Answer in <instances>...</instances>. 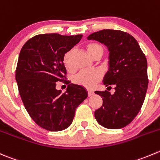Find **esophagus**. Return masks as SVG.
<instances>
[{"instance_id":"34e87169","label":"esophagus","mask_w":160,"mask_h":160,"mask_svg":"<svg viewBox=\"0 0 160 160\" xmlns=\"http://www.w3.org/2000/svg\"><path fill=\"white\" fill-rule=\"evenodd\" d=\"M88 96H89V97H90V96H92L93 94H94V91H90V90H89V91H88Z\"/></svg>"}]
</instances>
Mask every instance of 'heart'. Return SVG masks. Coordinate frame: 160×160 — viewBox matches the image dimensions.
Returning <instances> with one entry per match:
<instances>
[{"instance_id":"heart-1","label":"heart","mask_w":160,"mask_h":160,"mask_svg":"<svg viewBox=\"0 0 160 160\" xmlns=\"http://www.w3.org/2000/svg\"><path fill=\"white\" fill-rule=\"evenodd\" d=\"M87 49L92 58L98 55H102L104 52V47L102 44L98 42H91L87 45ZM63 64L66 69L70 72L74 70V66L71 62V52H66L63 56ZM102 75L98 71H81L72 78L74 83L86 88H92L94 85L100 81Z\"/></svg>"}]
</instances>
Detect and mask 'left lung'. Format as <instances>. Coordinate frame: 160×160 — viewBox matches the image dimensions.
<instances>
[{"label":"left lung","mask_w":160,"mask_h":160,"mask_svg":"<svg viewBox=\"0 0 160 160\" xmlns=\"http://www.w3.org/2000/svg\"><path fill=\"white\" fill-rule=\"evenodd\" d=\"M88 40L104 44L109 52V69L103 83L115 92L96 91L103 104L94 112L98 123L108 129H120L129 124L140 111L148 88L147 59L134 37L126 32L102 29Z\"/></svg>","instance_id":"1"}]
</instances>
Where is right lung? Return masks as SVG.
I'll use <instances>...</instances> for the list:
<instances>
[{
    "mask_svg": "<svg viewBox=\"0 0 160 160\" xmlns=\"http://www.w3.org/2000/svg\"><path fill=\"white\" fill-rule=\"evenodd\" d=\"M83 36L39 34L22 48L15 71L18 92L26 111L38 126L60 131L71 125L76 108L88 97L86 90L66 79L63 56ZM68 84L66 92L56 82Z\"/></svg>",
    "mask_w": 160,
    "mask_h": 160,
    "instance_id": "add662e5",
    "label": "right lung"
}]
</instances>
